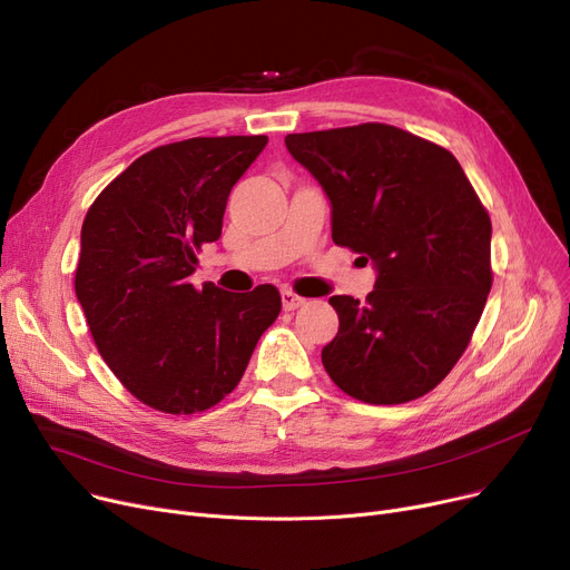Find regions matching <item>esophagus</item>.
I'll list each match as a JSON object with an SVG mask.
<instances>
[{
  "instance_id": "esophagus-1",
  "label": "esophagus",
  "mask_w": 570,
  "mask_h": 570,
  "mask_svg": "<svg viewBox=\"0 0 570 570\" xmlns=\"http://www.w3.org/2000/svg\"><path fill=\"white\" fill-rule=\"evenodd\" d=\"M281 299H283V311H296V308L306 304L304 296L294 294V292H289V289H283V292H281Z\"/></svg>"
}]
</instances>
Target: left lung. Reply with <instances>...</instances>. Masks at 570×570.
<instances>
[{
	"instance_id": "left-lung-1",
	"label": "left lung",
	"mask_w": 570,
	"mask_h": 570,
	"mask_svg": "<svg viewBox=\"0 0 570 570\" xmlns=\"http://www.w3.org/2000/svg\"><path fill=\"white\" fill-rule=\"evenodd\" d=\"M332 204L336 246L375 268L366 304L336 294L322 364L375 405L436 387L466 350L492 289V223L452 153L392 125L287 134Z\"/></svg>"
}]
</instances>
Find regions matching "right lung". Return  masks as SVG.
Here are the masks:
<instances>
[{
	"label": "right lung",
	"mask_w": 570,
	"mask_h": 570,
	"mask_svg": "<svg viewBox=\"0 0 570 570\" xmlns=\"http://www.w3.org/2000/svg\"><path fill=\"white\" fill-rule=\"evenodd\" d=\"M266 137L159 146L108 185L80 229L76 296L99 355L150 409L202 413L243 377L281 313L274 285L197 289V250L218 240L236 180Z\"/></svg>",
	"instance_id": "obj_1"
}]
</instances>
